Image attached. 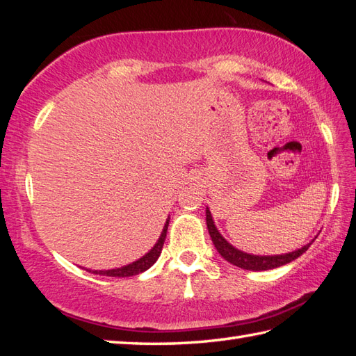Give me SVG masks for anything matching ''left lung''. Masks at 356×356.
<instances>
[{"label": "left lung", "instance_id": "left-lung-1", "mask_svg": "<svg viewBox=\"0 0 356 356\" xmlns=\"http://www.w3.org/2000/svg\"><path fill=\"white\" fill-rule=\"evenodd\" d=\"M207 225H208L211 240H213L218 254H220L226 261L234 264V266H238L241 269H248V270H268V269L283 266V264H287L293 261L295 259H298V257L301 254H305L309 249V246L312 245L311 241V243H307L306 246L298 249V251L283 254V255H251V254L238 251V249L229 245L228 241L222 237V234L216 228L214 220L213 217H211L208 208H207Z\"/></svg>", "mask_w": 356, "mask_h": 356}]
</instances>
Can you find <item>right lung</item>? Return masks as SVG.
Here are the masks:
<instances>
[{"mask_svg": "<svg viewBox=\"0 0 356 356\" xmlns=\"http://www.w3.org/2000/svg\"><path fill=\"white\" fill-rule=\"evenodd\" d=\"M168 222L166 220L165 226H163V231L161 234V238L157 240V243L154 245V248L151 249L148 254H145L139 259L138 261H134L131 264H127V266L122 268H118V269H110V270H93V274H99V275H107V277H131V275H138L140 272L149 269L153 264L156 263V260L159 259V255L162 252V248H163V241L166 237V231H168ZM92 272V270H88Z\"/></svg>", "mask_w": 356, "mask_h": 356, "instance_id": "obj_1", "label": "right lung"}]
</instances>
